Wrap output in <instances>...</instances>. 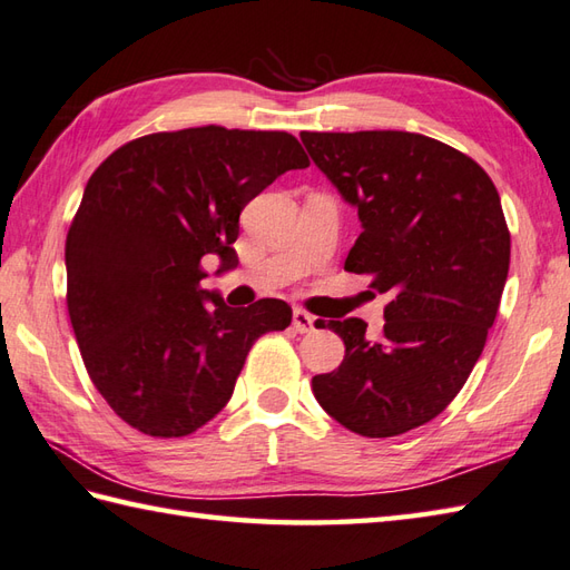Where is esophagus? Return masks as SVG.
I'll return each instance as SVG.
<instances>
[{
    "label": "esophagus",
    "mask_w": 570,
    "mask_h": 570,
    "mask_svg": "<svg viewBox=\"0 0 570 570\" xmlns=\"http://www.w3.org/2000/svg\"><path fill=\"white\" fill-rule=\"evenodd\" d=\"M315 317L309 315V312H305V309H295L293 312V330L297 332V334H307V332H315Z\"/></svg>",
    "instance_id": "esophagus-1"
}]
</instances>
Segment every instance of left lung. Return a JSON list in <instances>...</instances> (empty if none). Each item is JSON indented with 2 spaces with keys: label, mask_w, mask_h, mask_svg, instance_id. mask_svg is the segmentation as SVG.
Instances as JSON below:
<instances>
[{
  "label": "left lung",
  "mask_w": 570,
  "mask_h": 570,
  "mask_svg": "<svg viewBox=\"0 0 570 570\" xmlns=\"http://www.w3.org/2000/svg\"><path fill=\"white\" fill-rule=\"evenodd\" d=\"M299 137L362 220L344 271L374 275L371 287L391 295L379 334L358 317L327 322L344 362L312 379V391L352 433H409L448 409L484 350L512 248L502 202L478 161L433 137Z\"/></svg>",
  "instance_id": "1"
}]
</instances>
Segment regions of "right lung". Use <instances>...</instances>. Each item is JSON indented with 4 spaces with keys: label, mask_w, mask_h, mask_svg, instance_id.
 <instances>
[{
    "label": "right lung",
    "mask_w": 570,
    "mask_h": 570,
    "mask_svg": "<svg viewBox=\"0 0 570 570\" xmlns=\"http://www.w3.org/2000/svg\"><path fill=\"white\" fill-rule=\"evenodd\" d=\"M305 167L293 135L206 125L137 137L92 171L66 238V302L90 381L135 431H199L255 340L293 322L283 299L236 309L202 289V258L236 265L243 208Z\"/></svg>",
    "instance_id": "add662e5"
}]
</instances>
